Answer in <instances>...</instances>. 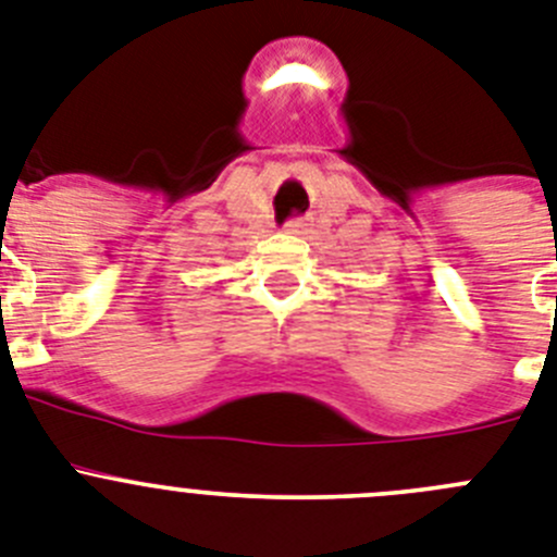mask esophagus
<instances>
[{
	"mask_svg": "<svg viewBox=\"0 0 557 557\" xmlns=\"http://www.w3.org/2000/svg\"><path fill=\"white\" fill-rule=\"evenodd\" d=\"M285 230H288V233H302V230H305L302 219H294V222H288V224H285Z\"/></svg>",
	"mask_w": 557,
	"mask_h": 557,
	"instance_id": "1",
	"label": "esophagus"
}]
</instances>
